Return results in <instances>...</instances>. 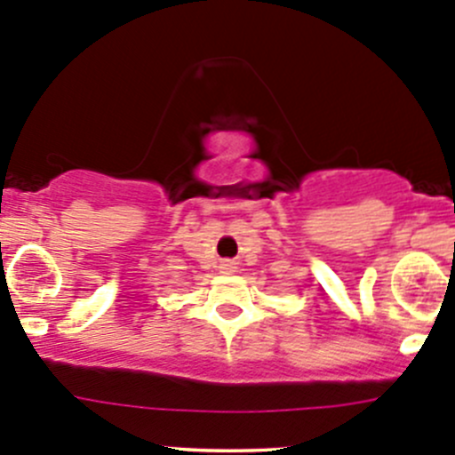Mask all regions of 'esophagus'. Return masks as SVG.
Listing matches in <instances>:
<instances>
[{
  "instance_id": "obj_1",
  "label": "esophagus",
  "mask_w": 455,
  "mask_h": 455,
  "mask_svg": "<svg viewBox=\"0 0 455 455\" xmlns=\"http://www.w3.org/2000/svg\"><path fill=\"white\" fill-rule=\"evenodd\" d=\"M220 268H222L224 273H231V271H235V262H231V259H224V262L220 264Z\"/></svg>"
}]
</instances>
